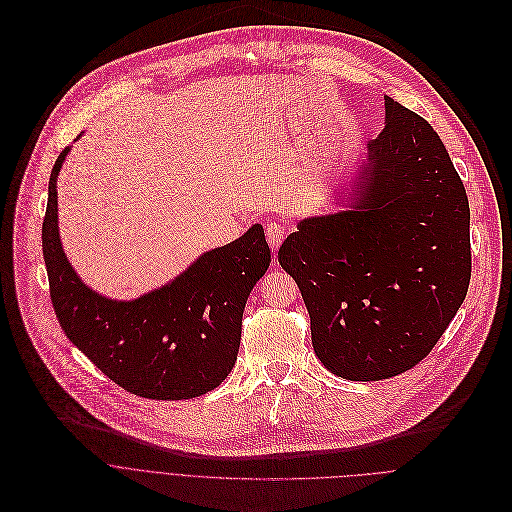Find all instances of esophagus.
Here are the masks:
<instances>
[{
  "mask_svg": "<svg viewBox=\"0 0 512 512\" xmlns=\"http://www.w3.org/2000/svg\"><path fill=\"white\" fill-rule=\"evenodd\" d=\"M284 234H286L284 224H280V222L266 224V238H268V244H270L272 250L280 248V244L284 242Z\"/></svg>",
  "mask_w": 512,
  "mask_h": 512,
  "instance_id": "obj_1",
  "label": "esophagus"
}]
</instances>
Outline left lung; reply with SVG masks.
Segmentation results:
<instances>
[{"label": "left lung", "mask_w": 512, "mask_h": 512, "mask_svg": "<svg viewBox=\"0 0 512 512\" xmlns=\"http://www.w3.org/2000/svg\"><path fill=\"white\" fill-rule=\"evenodd\" d=\"M351 199L304 218L278 262L300 288L321 363L379 381L428 357L464 302L470 208L438 133L389 96Z\"/></svg>", "instance_id": "8db88e82"}]
</instances>
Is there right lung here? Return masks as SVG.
<instances>
[{"label":"right lung","instance_id":"add662e5","mask_svg":"<svg viewBox=\"0 0 512 512\" xmlns=\"http://www.w3.org/2000/svg\"><path fill=\"white\" fill-rule=\"evenodd\" d=\"M68 151L52 167L42 224L50 298L62 331L129 393L189 399L212 391L236 363L246 300L270 266L264 228L254 224L149 294L111 300L76 276L60 244L56 177Z\"/></svg>","mask_w":512,"mask_h":512}]
</instances>
